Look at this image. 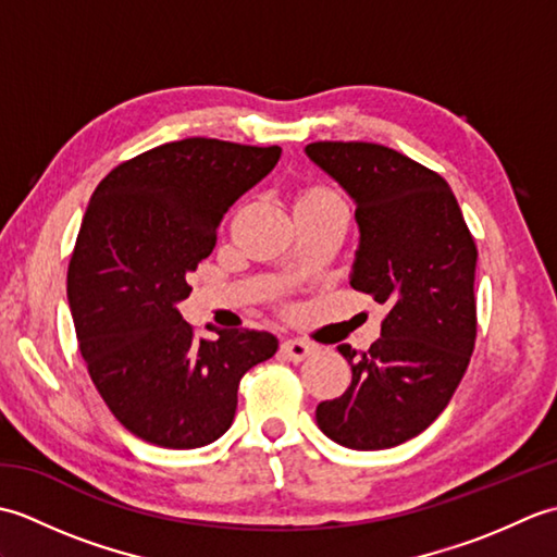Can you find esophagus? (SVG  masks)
<instances>
[{
  "instance_id": "esophagus-1",
  "label": "esophagus",
  "mask_w": 557,
  "mask_h": 557,
  "mask_svg": "<svg viewBox=\"0 0 557 557\" xmlns=\"http://www.w3.org/2000/svg\"><path fill=\"white\" fill-rule=\"evenodd\" d=\"M313 345H309V342L306 339H285L282 342V347H280V351H282V357H285L287 361H294V363H299V361H304L306 357H311L313 354Z\"/></svg>"
}]
</instances>
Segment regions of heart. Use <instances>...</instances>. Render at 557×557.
Instances as JSON below:
<instances>
[{
    "label": "heart",
    "instance_id": "b5f03b06",
    "mask_svg": "<svg viewBox=\"0 0 557 557\" xmlns=\"http://www.w3.org/2000/svg\"><path fill=\"white\" fill-rule=\"evenodd\" d=\"M327 196H335V194L327 191L325 186H311V188H306V191L299 196V203H301V200H315V198H327Z\"/></svg>",
    "mask_w": 557,
    "mask_h": 557
}]
</instances>
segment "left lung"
Listing matches in <instances>:
<instances>
[{
	"label": "left lung",
	"mask_w": 557,
	"mask_h": 557,
	"mask_svg": "<svg viewBox=\"0 0 557 557\" xmlns=\"http://www.w3.org/2000/svg\"><path fill=\"white\" fill-rule=\"evenodd\" d=\"M306 156L357 203L349 285L387 309L369 351L337 347L351 383L318 405V429L351 449L395 447L441 417L474 351V236L443 176L393 148L318 140Z\"/></svg>",
	"instance_id": "obj_1"
}]
</instances>
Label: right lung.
Masks as SVG:
<instances>
[{
    "label": "right lung",
    "mask_w": 557,
    "mask_h": 557,
    "mask_svg": "<svg viewBox=\"0 0 557 557\" xmlns=\"http://www.w3.org/2000/svg\"><path fill=\"white\" fill-rule=\"evenodd\" d=\"M280 146L184 138L104 176L71 253L66 294L88 373L140 441L203 447L230 429L242 375L277 351L258 330L198 339L176 304L234 200L272 172Z\"/></svg>",
    "instance_id": "obj_1"
}]
</instances>
